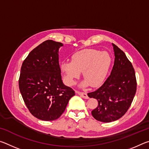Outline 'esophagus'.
Returning <instances> with one entry per match:
<instances>
[{
	"mask_svg": "<svg viewBox=\"0 0 149 149\" xmlns=\"http://www.w3.org/2000/svg\"><path fill=\"white\" fill-rule=\"evenodd\" d=\"M75 93H76L77 95H80L81 97L84 98V99H89V97H88V95L86 93H83V92H79V91H76Z\"/></svg>",
	"mask_w": 149,
	"mask_h": 149,
	"instance_id": "34e87169",
	"label": "esophagus"
}]
</instances>
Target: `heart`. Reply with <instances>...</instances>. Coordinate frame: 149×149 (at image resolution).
<instances>
[{
  "instance_id": "heart-1",
  "label": "heart",
  "mask_w": 149,
  "mask_h": 149,
  "mask_svg": "<svg viewBox=\"0 0 149 149\" xmlns=\"http://www.w3.org/2000/svg\"><path fill=\"white\" fill-rule=\"evenodd\" d=\"M112 58L105 51L97 49H84L75 52L72 56V61L65 60L60 64L65 81L73 85L83 72L85 80L81 87H97L101 85L109 72Z\"/></svg>"
}]
</instances>
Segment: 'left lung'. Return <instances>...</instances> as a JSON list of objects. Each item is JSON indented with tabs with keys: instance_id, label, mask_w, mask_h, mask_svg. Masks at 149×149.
I'll use <instances>...</instances> for the list:
<instances>
[{
	"instance_id": "obj_1",
	"label": "left lung",
	"mask_w": 149,
	"mask_h": 149,
	"mask_svg": "<svg viewBox=\"0 0 149 149\" xmlns=\"http://www.w3.org/2000/svg\"><path fill=\"white\" fill-rule=\"evenodd\" d=\"M114 63L112 72L101 87L89 93L90 98L98 100L91 114L96 120L111 122L120 119L130 107L137 89L135 73L125 54L112 43Z\"/></svg>"
}]
</instances>
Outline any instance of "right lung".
Masks as SVG:
<instances>
[{"instance_id": "add662e5", "label": "right lung", "mask_w": 149, "mask_h": 149, "mask_svg": "<svg viewBox=\"0 0 149 149\" xmlns=\"http://www.w3.org/2000/svg\"><path fill=\"white\" fill-rule=\"evenodd\" d=\"M62 46V42L45 41L29 52L22 65L20 93L29 112L39 120L58 119L75 95L62 80L58 50Z\"/></svg>"}]
</instances>
